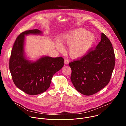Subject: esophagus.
Returning <instances> with one entry per match:
<instances>
[{
    "label": "esophagus",
    "instance_id": "esophagus-1",
    "mask_svg": "<svg viewBox=\"0 0 126 126\" xmlns=\"http://www.w3.org/2000/svg\"><path fill=\"white\" fill-rule=\"evenodd\" d=\"M69 61H68V59H65L64 60V63L65 64H68V63H69Z\"/></svg>",
    "mask_w": 126,
    "mask_h": 126
}]
</instances>
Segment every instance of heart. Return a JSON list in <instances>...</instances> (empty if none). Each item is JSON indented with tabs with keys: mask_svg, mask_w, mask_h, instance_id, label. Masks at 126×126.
<instances>
[{
	"mask_svg": "<svg viewBox=\"0 0 126 126\" xmlns=\"http://www.w3.org/2000/svg\"><path fill=\"white\" fill-rule=\"evenodd\" d=\"M60 43L63 45H68L67 52L70 57L77 59L86 54L94 45L95 37L87 30L79 28L74 29L64 33L59 37ZM59 49L61 47L59 43H56Z\"/></svg>",
	"mask_w": 126,
	"mask_h": 126,
	"instance_id": "b5f03b06",
	"label": "heart"
}]
</instances>
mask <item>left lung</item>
Listing matches in <instances>:
<instances>
[{
	"instance_id": "1",
	"label": "left lung",
	"mask_w": 126,
	"mask_h": 126,
	"mask_svg": "<svg viewBox=\"0 0 126 126\" xmlns=\"http://www.w3.org/2000/svg\"><path fill=\"white\" fill-rule=\"evenodd\" d=\"M115 65V55L108 37L101 33V41L95 49L80 58L70 63L71 80L79 92L94 94L105 87L110 81Z\"/></svg>"
}]
</instances>
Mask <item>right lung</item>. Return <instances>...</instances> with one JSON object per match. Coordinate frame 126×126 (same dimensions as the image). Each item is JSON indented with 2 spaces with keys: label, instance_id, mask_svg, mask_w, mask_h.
<instances>
[{
  "label": "right lung",
  "instance_id": "obj_1",
  "mask_svg": "<svg viewBox=\"0 0 126 126\" xmlns=\"http://www.w3.org/2000/svg\"><path fill=\"white\" fill-rule=\"evenodd\" d=\"M42 34L38 29L21 33L14 43L9 62L10 70L15 85L30 95H37L47 90L53 75L64 65L62 57L44 56L35 61L27 59L24 49L25 36Z\"/></svg>",
  "mask_w": 126,
  "mask_h": 126
}]
</instances>
